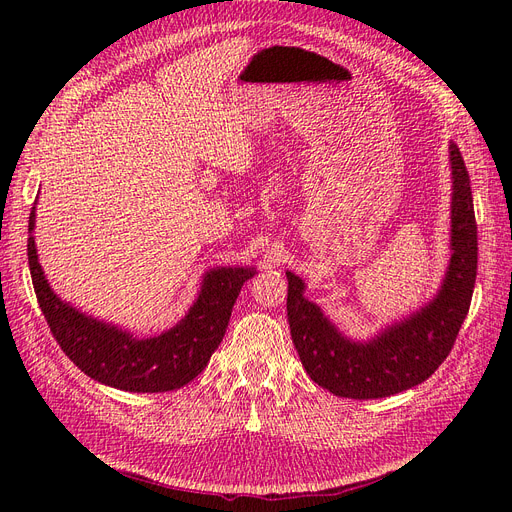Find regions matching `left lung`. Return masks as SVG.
<instances>
[{
    "instance_id": "left-lung-1",
    "label": "left lung",
    "mask_w": 512,
    "mask_h": 512,
    "mask_svg": "<svg viewBox=\"0 0 512 512\" xmlns=\"http://www.w3.org/2000/svg\"><path fill=\"white\" fill-rule=\"evenodd\" d=\"M453 175L451 260L436 297L367 342H354L303 297L305 282L286 271L292 344L318 386L337 397L378 399L425 382L455 346L468 316L478 262L470 175L459 147L448 145Z\"/></svg>"
}]
</instances>
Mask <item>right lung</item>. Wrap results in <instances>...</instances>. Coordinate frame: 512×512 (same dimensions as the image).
<instances>
[{
  "label": "right lung",
  "instance_id": "obj_1",
  "mask_svg": "<svg viewBox=\"0 0 512 512\" xmlns=\"http://www.w3.org/2000/svg\"><path fill=\"white\" fill-rule=\"evenodd\" d=\"M36 207L29 213L27 260L42 314L68 359L89 378L130 393H164L194 380L220 346L232 305L256 269L218 267L203 277L190 312L173 329L138 339L61 301L46 282L34 243Z\"/></svg>",
  "mask_w": 512,
  "mask_h": 512
}]
</instances>
